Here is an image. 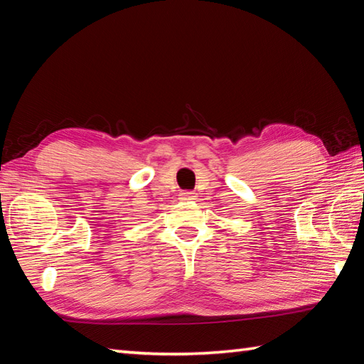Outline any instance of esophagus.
I'll return each instance as SVG.
<instances>
[{
	"mask_svg": "<svg viewBox=\"0 0 364 364\" xmlns=\"http://www.w3.org/2000/svg\"><path fill=\"white\" fill-rule=\"evenodd\" d=\"M196 192L192 191H181L180 192V200H194Z\"/></svg>",
	"mask_w": 364,
	"mask_h": 364,
	"instance_id": "34e87169",
	"label": "esophagus"
}]
</instances>
